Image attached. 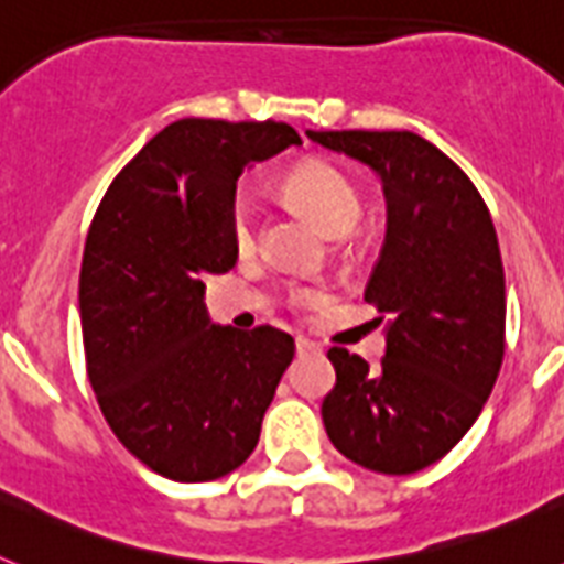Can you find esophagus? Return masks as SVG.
Instances as JSON below:
<instances>
[{
    "instance_id": "34e87169",
    "label": "esophagus",
    "mask_w": 564,
    "mask_h": 564,
    "mask_svg": "<svg viewBox=\"0 0 564 564\" xmlns=\"http://www.w3.org/2000/svg\"><path fill=\"white\" fill-rule=\"evenodd\" d=\"M296 352H299V356H307V352H318V344L311 341V338H305V336H299L296 338Z\"/></svg>"
}]
</instances>
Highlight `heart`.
Returning <instances> with one entry per match:
<instances>
[{
	"label": "heart",
	"instance_id": "b5f03b06",
	"mask_svg": "<svg viewBox=\"0 0 564 564\" xmlns=\"http://www.w3.org/2000/svg\"><path fill=\"white\" fill-rule=\"evenodd\" d=\"M285 192L333 237H341L361 220L364 200L356 183L330 163H302V166H296L285 177ZM228 231H231V242L239 253H251L257 248V206L246 192L234 194L231 206H228ZM288 302L293 307L307 311V307H316L322 302V291L313 285H291L288 288Z\"/></svg>",
	"mask_w": 564,
	"mask_h": 564
}]
</instances>
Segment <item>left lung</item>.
Segmentation results:
<instances>
[{
    "mask_svg": "<svg viewBox=\"0 0 564 564\" xmlns=\"http://www.w3.org/2000/svg\"><path fill=\"white\" fill-rule=\"evenodd\" d=\"M381 174L387 237L364 299L390 318L370 367L330 347L336 387L322 403L347 460L412 475L477 421L506 352V276L486 200L452 158L415 132H307Z\"/></svg>",
    "mask_w": 564,
    "mask_h": 564,
    "instance_id": "left-lung-1",
    "label": "left lung"
}]
</instances>
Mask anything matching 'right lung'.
<instances>
[{
    "label": "right lung",
    "instance_id": "add662e5",
    "mask_svg": "<svg viewBox=\"0 0 564 564\" xmlns=\"http://www.w3.org/2000/svg\"><path fill=\"white\" fill-rule=\"evenodd\" d=\"M291 143L276 121L183 118L115 174L84 242L78 305L87 376L115 437L177 482L248 460L296 344L271 325L208 322L203 279L237 265V177Z\"/></svg>",
    "mask_w": 564,
    "mask_h": 564
}]
</instances>
